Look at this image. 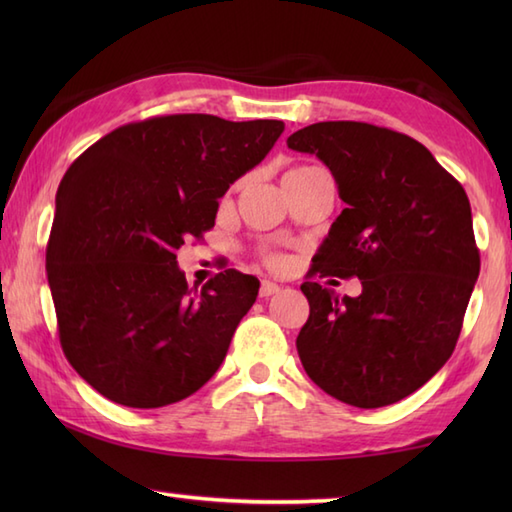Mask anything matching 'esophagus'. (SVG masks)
I'll list each match as a JSON object with an SVG mask.
<instances>
[{
	"mask_svg": "<svg viewBox=\"0 0 512 512\" xmlns=\"http://www.w3.org/2000/svg\"><path fill=\"white\" fill-rule=\"evenodd\" d=\"M279 290H281V286L275 284V281L264 279L262 286H259V297H273V295H277Z\"/></svg>",
	"mask_w": 512,
	"mask_h": 512,
	"instance_id": "obj_1",
	"label": "esophagus"
}]
</instances>
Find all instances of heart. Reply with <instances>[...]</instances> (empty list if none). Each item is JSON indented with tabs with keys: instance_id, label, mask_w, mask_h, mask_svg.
Masks as SVG:
<instances>
[{
	"instance_id": "heart-1",
	"label": "heart",
	"mask_w": 512,
	"mask_h": 512,
	"mask_svg": "<svg viewBox=\"0 0 512 512\" xmlns=\"http://www.w3.org/2000/svg\"><path fill=\"white\" fill-rule=\"evenodd\" d=\"M303 169H312V167H299V169H295V171H303ZM279 259L277 257H270V264H277Z\"/></svg>"
}]
</instances>
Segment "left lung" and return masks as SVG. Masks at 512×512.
Here are the masks:
<instances>
[{
	"instance_id": "left-lung-1",
	"label": "left lung",
	"mask_w": 512,
	"mask_h": 512,
	"mask_svg": "<svg viewBox=\"0 0 512 512\" xmlns=\"http://www.w3.org/2000/svg\"><path fill=\"white\" fill-rule=\"evenodd\" d=\"M288 147L323 160L345 202L308 275L363 286L339 299L317 281L301 284L310 303L297 336L303 369L347 405H391L427 383L458 343L480 275L469 198L427 147L387 127L314 123Z\"/></svg>"
}]
</instances>
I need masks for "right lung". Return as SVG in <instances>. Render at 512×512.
<instances>
[{"label":"right lung","mask_w":512,"mask_h":512,"mask_svg":"<svg viewBox=\"0 0 512 512\" xmlns=\"http://www.w3.org/2000/svg\"><path fill=\"white\" fill-rule=\"evenodd\" d=\"M281 132V121L154 116L96 140L65 171L48 284L65 358L107 400L167 407L222 365L259 281L228 268L193 290L176 250L213 228L217 200Z\"/></svg>","instance_id":"obj_1"}]
</instances>
